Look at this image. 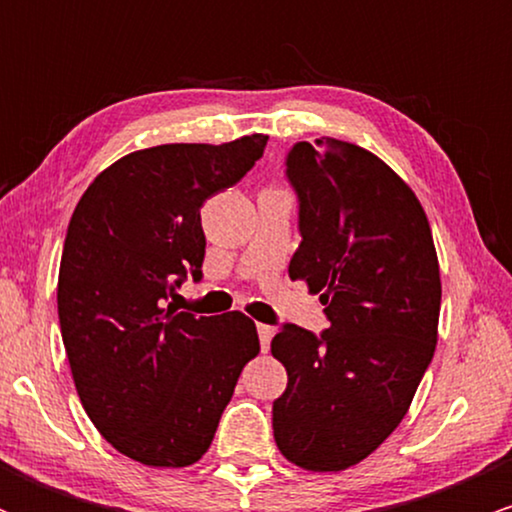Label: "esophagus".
<instances>
[{"mask_svg": "<svg viewBox=\"0 0 512 512\" xmlns=\"http://www.w3.org/2000/svg\"><path fill=\"white\" fill-rule=\"evenodd\" d=\"M257 334H260V346H262V351H269V344H272V337H274V327H269V325H257Z\"/></svg>", "mask_w": 512, "mask_h": 512, "instance_id": "1", "label": "esophagus"}]
</instances>
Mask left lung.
Segmentation results:
<instances>
[{
	"instance_id": "left-lung-1",
	"label": "left lung",
	"mask_w": 512,
	"mask_h": 512,
	"mask_svg": "<svg viewBox=\"0 0 512 512\" xmlns=\"http://www.w3.org/2000/svg\"><path fill=\"white\" fill-rule=\"evenodd\" d=\"M301 245L289 276L320 293L330 327L284 325L272 356L289 385L274 399L276 448L310 472H342L407 414L438 342L440 269L411 187L361 146L322 137L286 156Z\"/></svg>"
}]
</instances>
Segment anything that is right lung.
<instances>
[{
	"label": "right lung",
	"instance_id": "add662e5",
	"mask_svg": "<svg viewBox=\"0 0 512 512\" xmlns=\"http://www.w3.org/2000/svg\"><path fill=\"white\" fill-rule=\"evenodd\" d=\"M264 146L250 134L134 151L88 185L69 221L57 313L76 392L101 436L149 467H187L209 450L240 370L260 354L248 315L195 317L168 298L187 274L202 279V204Z\"/></svg>",
	"mask_w": 512,
	"mask_h": 512
}]
</instances>
